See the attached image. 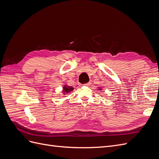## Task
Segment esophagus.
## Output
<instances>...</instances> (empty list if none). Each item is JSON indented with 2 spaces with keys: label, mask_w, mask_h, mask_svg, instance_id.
Masks as SVG:
<instances>
[{
  "label": "esophagus",
  "mask_w": 159,
  "mask_h": 159,
  "mask_svg": "<svg viewBox=\"0 0 159 159\" xmlns=\"http://www.w3.org/2000/svg\"><path fill=\"white\" fill-rule=\"evenodd\" d=\"M90 84H91V83H90V82H89V83H87V84H84V85H85V86H89V85H90Z\"/></svg>",
  "instance_id": "esophagus-1"
}]
</instances>
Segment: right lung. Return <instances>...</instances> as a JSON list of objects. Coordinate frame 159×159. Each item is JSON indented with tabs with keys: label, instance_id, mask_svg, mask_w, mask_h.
Masks as SVG:
<instances>
[{
	"label": "right lung",
	"instance_id": "add662e5",
	"mask_svg": "<svg viewBox=\"0 0 159 159\" xmlns=\"http://www.w3.org/2000/svg\"><path fill=\"white\" fill-rule=\"evenodd\" d=\"M73 89H74V88H72L71 86H68V85H64V88H63V92H64V94H65L66 93H68L70 92V91H73Z\"/></svg>",
	"mask_w": 159,
	"mask_h": 159
}]
</instances>
